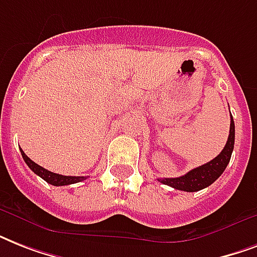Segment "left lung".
Returning <instances> with one entry per match:
<instances>
[{
	"label": "left lung",
	"mask_w": 257,
	"mask_h": 257,
	"mask_svg": "<svg viewBox=\"0 0 257 257\" xmlns=\"http://www.w3.org/2000/svg\"><path fill=\"white\" fill-rule=\"evenodd\" d=\"M235 145V122L231 114V126H229V136H228L227 144L220 152L219 156H216L213 160L204 165H200L197 168L192 169L188 173L180 177L173 179H159V181L165 185L179 189L184 192H197L200 189L209 187L212 183H215L219 179L221 173L225 171L228 163L231 160L232 151Z\"/></svg>",
	"instance_id": "obj_1"
}]
</instances>
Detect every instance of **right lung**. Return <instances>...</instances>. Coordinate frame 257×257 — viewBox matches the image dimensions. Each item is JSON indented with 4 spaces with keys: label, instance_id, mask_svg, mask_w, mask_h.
I'll return each mask as SVG.
<instances>
[{
    "label": "right lung",
    "instance_id": "add662e5",
    "mask_svg": "<svg viewBox=\"0 0 257 257\" xmlns=\"http://www.w3.org/2000/svg\"><path fill=\"white\" fill-rule=\"evenodd\" d=\"M21 155L24 157V160L28 164L32 171L36 173L37 176H40L41 179H44L46 183L52 184V185H56V187H61V185H69V184H74V183H80V181H84L88 177L85 176H64V175H58V173H53V172L48 171V169L42 168L38 164H36L34 161H32L29 157L26 156L24 151L21 149Z\"/></svg>",
    "mask_w": 257,
    "mask_h": 257
}]
</instances>
